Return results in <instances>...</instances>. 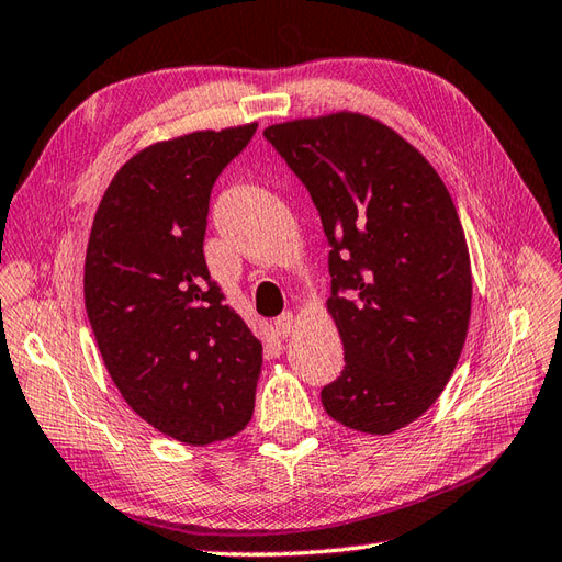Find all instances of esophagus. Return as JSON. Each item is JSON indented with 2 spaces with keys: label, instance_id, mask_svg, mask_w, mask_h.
Returning a JSON list of instances; mask_svg holds the SVG:
<instances>
[{
  "label": "esophagus",
  "instance_id": "esophagus-1",
  "mask_svg": "<svg viewBox=\"0 0 562 562\" xmlns=\"http://www.w3.org/2000/svg\"><path fill=\"white\" fill-rule=\"evenodd\" d=\"M273 327H277V334L281 336V339H285V336H291V331L295 329V317H293V313L279 315L277 319H273Z\"/></svg>",
  "mask_w": 562,
  "mask_h": 562
}]
</instances>
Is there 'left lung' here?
<instances>
[{
	"label": "left lung",
	"mask_w": 562,
	"mask_h": 562,
	"mask_svg": "<svg viewBox=\"0 0 562 562\" xmlns=\"http://www.w3.org/2000/svg\"><path fill=\"white\" fill-rule=\"evenodd\" d=\"M329 243V313L346 366L327 414L386 435L416 420L452 378L471 315L464 231L438 172L382 122L336 112L271 124Z\"/></svg>",
	"instance_id": "left-lung-1"
}]
</instances>
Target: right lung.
Masks as SVG:
<instances>
[{
  "label": "right lung",
  "instance_id": "right-lung-1",
  "mask_svg": "<svg viewBox=\"0 0 562 562\" xmlns=\"http://www.w3.org/2000/svg\"><path fill=\"white\" fill-rule=\"evenodd\" d=\"M255 132H194L130 158L86 252V313L112 382L146 423L187 445L231 438L255 408L261 344L204 259L211 190Z\"/></svg>",
  "mask_w": 562,
  "mask_h": 562
}]
</instances>
